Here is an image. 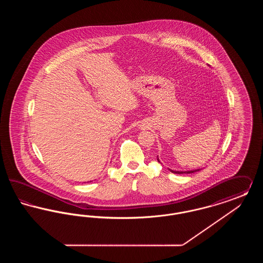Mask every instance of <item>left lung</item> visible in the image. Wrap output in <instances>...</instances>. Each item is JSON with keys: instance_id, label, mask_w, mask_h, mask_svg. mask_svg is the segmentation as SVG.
Wrapping results in <instances>:
<instances>
[{"instance_id": "8db88e82", "label": "left lung", "mask_w": 263, "mask_h": 263, "mask_svg": "<svg viewBox=\"0 0 263 263\" xmlns=\"http://www.w3.org/2000/svg\"><path fill=\"white\" fill-rule=\"evenodd\" d=\"M158 162H160L159 161V159H158ZM170 170V168H168ZM172 173H174V174H178V175H180V174H193V173H195V172H198V171H200V170H194V171H188V172H177V171H173V170H170Z\"/></svg>"}]
</instances>
